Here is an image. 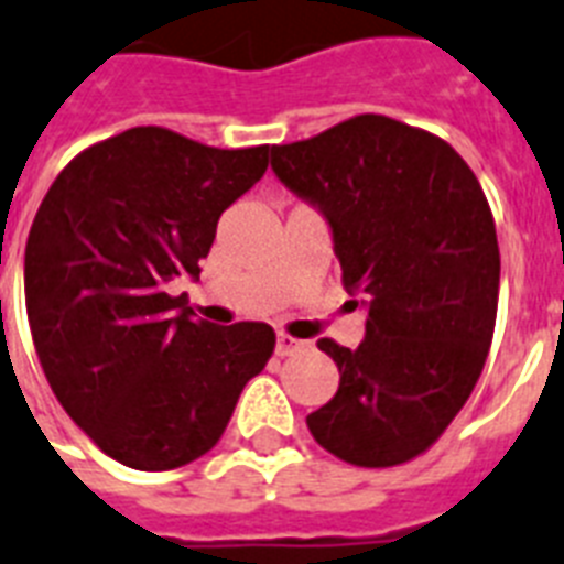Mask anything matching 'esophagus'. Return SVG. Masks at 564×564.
<instances>
[{
  "mask_svg": "<svg viewBox=\"0 0 564 564\" xmlns=\"http://www.w3.org/2000/svg\"><path fill=\"white\" fill-rule=\"evenodd\" d=\"M300 348H305V343H302V339L288 337V334H279V337H276V355L279 357L293 355V351H300Z\"/></svg>",
  "mask_w": 564,
  "mask_h": 564,
  "instance_id": "esophagus-1",
  "label": "esophagus"
}]
</instances>
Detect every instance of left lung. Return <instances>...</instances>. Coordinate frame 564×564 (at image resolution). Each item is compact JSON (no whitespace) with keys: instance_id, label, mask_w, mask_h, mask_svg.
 Masks as SVG:
<instances>
[{"instance_id":"left-lung-1","label":"left lung","mask_w":564,"mask_h":564,"mask_svg":"<svg viewBox=\"0 0 564 564\" xmlns=\"http://www.w3.org/2000/svg\"><path fill=\"white\" fill-rule=\"evenodd\" d=\"M271 170L332 230L343 288L366 311L357 348L323 337L339 389L308 415L316 444L357 467L430 449L481 377L499 305L490 204L435 134L360 115L271 147Z\"/></svg>"}]
</instances>
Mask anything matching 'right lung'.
<instances>
[{"instance_id": "1", "label": "right lung", "mask_w": 564, "mask_h": 564, "mask_svg": "<svg viewBox=\"0 0 564 564\" xmlns=\"http://www.w3.org/2000/svg\"><path fill=\"white\" fill-rule=\"evenodd\" d=\"M268 149H216L138 126L74 158L36 209L25 308L72 421L132 469H175L218 444L273 355L264 323H195L175 279L202 273L221 213Z\"/></svg>"}]
</instances>
